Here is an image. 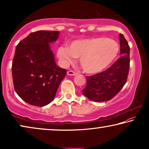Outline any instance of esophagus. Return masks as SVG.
Returning a JSON list of instances; mask_svg holds the SVG:
<instances>
[{
	"mask_svg": "<svg viewBox=\"0 0 149 149\" xmlns=\"http://www.w3.org/2000/svg\"><path fill=\"white\" fill-rule=\"evenodd\" d=\"M67 74H68V75H75L77 74V73L74 72V71H72V70H70V71H68Z\"/></svg>",
	"mask_w": 149,
	"mask_h": 149,
	"instance_id": "obj_1",
	"label": "esophagus"
}]
</instances>
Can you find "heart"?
<instances>
[{
  "label": "heart",
  "instance_id": "obj_1",
  "mask_svg": "<svg viewBox=\"0 0 149 149\" xmlns=\"http://www.w3.org/2000/svg\"><path fill=\"white\" fill-rule=\"evenodd\" d=\"M119 51V46L116 41L100 36L75 40L69 47L61 46L57 50V55L64 65L72 63L75 57H79L84 71L96 74L109 66Z\"/></svg>",
  "mask_w": 149,
  "mask_h": 149
}]
</instances>
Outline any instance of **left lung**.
<instances>
[{
  "label": "left lung",
  "instance_id": "obj_1",
  "mask_svg": "<svg viewBox=\"0 0 149 149\" xmlns=\"http://www.w3.org/2000/svg\"><path fill=\"white\" fill-rule=\"evenodd\" d=\"M119 57L107 70L91 76H87L86 86L83 95L95 102L112 99L126 83L130 70V47L123 34H119Z\"/></svg>",
  "mask_w": 149,
  "mask_h": 149
}]
</instances>
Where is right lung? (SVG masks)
Masks as SVG:
<instances>
[{"instance_id":"obj_1","label":"right lung","mask_w":149,"mask_h":149,"mask_svg":"<svg viewBox=\"0 0 149 149\" xmlns=\"http://www.w3.org/2000/svg\"><path fill=\"white\" fill-rule=\"evenodd\" d=\"M58 34V31H37L17 45L13 82L17 94L27 103L37 107L49 104L65 76L67 71L56 65L49 46Z\"/></svg>"}]
</instances>
